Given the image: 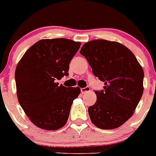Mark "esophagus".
Instances as JSON below:
<instances>
[{
	"mask_svg": "<svg viewBox=\"0 0 156 156\" xmlns=\"http://www.w3.org/2000/svg\"><path fill=\"white\" fill-rule=\"evenodd\" d=\"M89 91H90V87H89V86H86V87L82 88V89H81V92H82V93H89Z\"/></svg>",
	"mask_w": 156,
	"mask_h": 156,
	"instance_id": "34e87169",
	"label": "esophagus"
}]
</instances>
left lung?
<instances>
[{
	"mask_svg": "<svg viewBox=\"0 0 156 156\" xmlns=\"http://www.w3.org/2000/svg\"><path fill=\"white\" fill-rule=\"evenodd\" d=\"M95 77L104 82L95 91L97 102L88 109L92 122L104 129L121 126L133 115L144 91V70L136 56L115 41L93 40L80 51Z\"/></svg>",
	"mask_w": 156,
	"mask_h": 156,
	"instance_id": "left-lung-1",
	"label": "left lung"
}]
</instances>
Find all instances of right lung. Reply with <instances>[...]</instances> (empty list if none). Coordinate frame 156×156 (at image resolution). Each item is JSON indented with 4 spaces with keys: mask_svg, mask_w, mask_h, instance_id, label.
I'll list each match as a JSON object with an SVG mask.
<instances>
[{
    "mask_svg": "<svg viewBox=\"0 0 156 156\" xmlns=\"http://www.w3.org/2000/svg\"><path fill=\"white\" fill-rule=\"evenodd\" d=\"M80 45L70 39H43L19 62L15 73L18 101L36 126L55 130L67 123L81 89L59 86L56 81L68 75L70 62Z\"/></svg>",
    "mask_w": 156,
    "mask_h": 156,
    "instance_id": "right-lung-1",
    "label": "right lung"
}]
</instances>
